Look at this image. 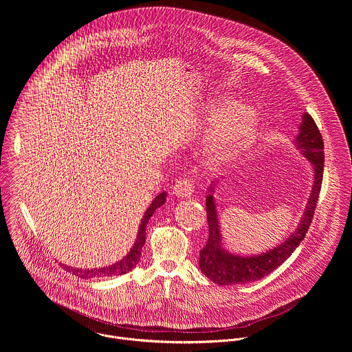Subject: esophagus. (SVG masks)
I'll return each instance as SVG.
<instances>
[{
	"label": "esophagus",
	"mask_w": 352,
	"mask_h": 352,
	"mask_svg": "<svg viewBox=\"0 0 352 352\" xmlns=\"http://www.w3.org/2000/svg\"><path fill=\"white\" fill-rule=\"evenodd\" d=\"M194 183L190 179H179L173 188H172V194L176 198H182V199H187L191 198L194 194Z\"/></svg>",
	"instance_id": "esophagus-1"
}]
</instances>
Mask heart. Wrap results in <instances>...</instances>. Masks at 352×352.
I'll list each match as a JSON object with an SVG mask.
<instances>
[{
    "label": "heart",
    "instance_id": "obj_1",
    "mask_svg": "<svg viewBox=\"0 0 352 352\" xmlns=\"http://www.w3.org/2000/svg\"><path fill=\"white\" fill-rule=\"evenodd\" d=\"M203 119L212 124L203 144L204 160L210 165H222L236 160L251 148L258 134L256 115L229 95L214 98Z\"/></svg>",
    "mask_w": 352,
    "mask_h": 352
}]
</instances>
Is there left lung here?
<instances>
[{
    "label": "left lung",
    "instance_id": "left-lung-1",
    "mask_svg": "<svg viewBox=\"0 0 352 352\" xmlns=\"http://www.w3.org/2000/svg\"><path fill=\"white\" fill-rule=\"evenodd\" d=\"M294 144L297 151H300L302 155L313 165V187L297 229L282 244L274 247L272 250L251 256L226 251L222 245L217 204L212 195L215 192L218 180L212 182V184L208 187V195L206 198L208 239L206 247H203L199 254V268L214 283L229 286L258 280L285 263L305 239L317 206L324 172L322 137L313 118L306 112L302 115L300 133Z\"/></svg>",
    "mask_w": 352,
    "mask_h": 352
}]
</instances>
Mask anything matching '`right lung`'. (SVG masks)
<instances>
[{
    "label": "right lung",
    "instance_id": "add662e5",
    "mask_svg": "<svg viewBox=\"0 0 352 352\" xmlns=\"http://www.w3.org/2000/svg\"><path fill=\"white\" fill-rule=\"evenodd\" d=\"M165 201H166V192H161V194H158L153 199L151 206L148 207L146 212L142 217V221H141L140 229H138V234H137V239H135V243H134L133 248L130 250V252L122 260H119L118 263L111 264V265H105V267H101V268H92V270H89V268L88 270L73 268V267L65 265V264H60V265H63L70 274H73V275H76V276H78L81 279L105 278V276H115V275L127 274L129 271H131L140 263L142 247L145 245V241H146V226H148V222H149L151 215L154 214V211L158 207H161L165 203Z\"/></svg>",
    "mask_w": 352,
    "mask_h": 352
}]
</instances>
